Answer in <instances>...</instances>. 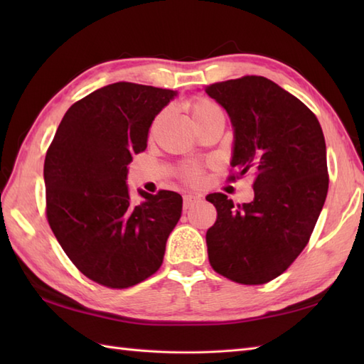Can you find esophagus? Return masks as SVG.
<instances>
[{
  "label": "esophagus",
  "mask_w": 364,
  "mask_h": 364,
  "mask_svg": "<svg viewBox=\"0 0 364 364\" xmlns=\"http://www.w3.org/2000/svg\"><path fill=\"white\" fill-rule=\"evenodd\" d=\"M184 208H191L192 205H196V203H198L200 202V197L198 196H196V194H184Z\"/></svg>",
  "instance_id": "34e87169"
}]
</instances>
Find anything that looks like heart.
<instances>
[{"mask_svg": "<svg viewBox=\"0 0 364 364\" xmlns=\"http://www.w3.org/2000/svg\"><path fill=\"white\" fill-rule=\"evenodd\" d=\"M218 107L219 106L215 105L213 100H210V98H205V97L197 98V100H194V102L191 103V115H192V119H196V117H198V115H202V114H205L208 111L218 109ZM183 173H184V178H186L188 181L194 183V181L198 180L200 170H198L197 166H189V167L184 168Z\"/></svg>", "mask_w": 364, "mask_h": 364, "instance_id": "b5f03b06", "label": "heart"}]
</instances>
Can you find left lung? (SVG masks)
Listing matches in <instances>:
<instances>
[{
	"label": "left lung",
	"mask_w": 364,
	"mask_h": 364,
	"mask_svg": "<svg viewBox=\"0 0 364 364\" xmlns=\"http://www.w3.org/2000/svg\"><path fill=\"white\" fill-rule=\"evenodd\" d=\"M205 92L230 115L235 129L231 167L255 176V198L235 205L206 196L218 219L206 231L210 264L241 284L282 275L305 249L326 203V139L316 115L264 76L210 84Z\"/></svg>",
	"instance_id": "obj_1"
}]
</instances>
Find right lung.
Returning a JSON list of instances; mask_svg holds the SVG:
<instances>
[{"mask_svg":"<svg viewBox=\"0 0 364 364\" xmlns=\"http://www.w3.org/2000/svg\"><path fill=\"white\" fill-rule=\"evenodd\" d=\"M175 90L114 82L68 107L43 166L46 219L81 274L106 288L125 289L162 264L183 198L172 191H139L129 198L127 175L142 153L151 122Z\"/></svg>","mask_w":364,"mask_h":364,"instance_id":"add662e5","label":"right lung"}]
</instances>
